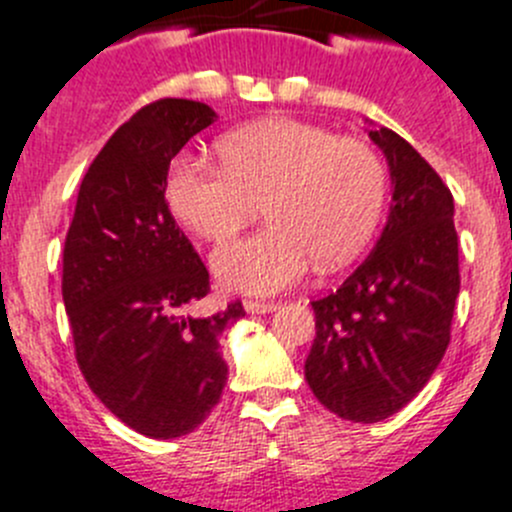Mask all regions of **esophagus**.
Instances as JSON below:
<instances>
[{
	"label": "esophagus",
	"instance_id": "1",
	"mask_svg": "<svg viewBox=\"0 0 512 512\" xmlns=\"http://www.w3.org/2000/svg\"><path fill=\"white\" fill-rule=\"evenodd\" d=\"M278 308L275 300H245L247 313H270V310Z\"/></svg>",
	"mask_w": 512,
	"mask_h": 512
}]
</instances>
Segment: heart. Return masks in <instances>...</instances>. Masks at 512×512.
I'll list each match as a JSON object with an SVG mask.
<instances>
[{
  "label": "heart",
  "mask_w": 512,
  "mask_h": 512,
  "mask_svg": "<svg viewBox=\"0 0 512 512\" xmlns=\"http://www.w3.org/2000/svg\"><path fill=\"white\" fill-rule=\"evenodd\" d=\"M224 166L179 156L169 204L199 240L222 245L260 212L270 224L214 255L227 288L278 293L313 262L343 267L369 245L386 202V169L374 148L313 123L270 118L219 141Z\"/></svg>",
  "instance_id": "heart-1"
}]
</instances>
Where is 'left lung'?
I'll return each instance as SVG.
<instances>
[{
	"label": "left lung",
	"mask_w": 512,
	"mask_h": 512,
	"mask_svg": "<svg viewBox=\"0 0 512 512\" xmlns=\"http://www.w3.org/2000/svg\"><path fill=\"white\" fill-rule=\"evenodd\" d=\"M394 181L389 222L351 278L313 300L305 381L351 422H381L424 389L450 346L460 293L452 191L399 133L369 131Z\"/></svg>",
	"instance_id": "8db88e82"
}]
</instances>
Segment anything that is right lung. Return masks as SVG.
<instances>
[{
    "instance_id": "1",
    "label": "right lung",
    "mask_w": 512,
    "mask_h": 512,
    "mask_svg": "<svg viewBox=\"0 0 512 512\" xmlns=\"http://www.w3.org/2000/svg\"><path fill=\"white\" fill-rule=\"evenodd\" d=\"M214 118L184 98L133 113L85 171L62 250L75 361L105 407L154 439L209 417L229 374L219 336L245 315L240 300L184 315L209 293V270L166 202L171 159Z\"/></svg>"
}]
</instances>
